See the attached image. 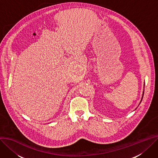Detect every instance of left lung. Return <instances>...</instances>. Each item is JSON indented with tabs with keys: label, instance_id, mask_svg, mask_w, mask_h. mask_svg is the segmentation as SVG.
Instances as JSON below:
<instances>
[{
	"label": "left lung",
	"instance_id": "left-lung-1",
	"mask_svg": "<svg viewBox=\"0 0 158 158\" xmlns=\"http://www.w3.org/2000/svg\"><path fill=\"white\" fill-rule=\"evenodd\" d=\"M144 91H143V94H142V99H141V101H140V103H141V102H142V98H143V96H144ZM140 103H139V105H140Z\"/></svg>",
	"mask_w": 158,
	"mask_h": 158
}]
</instances>
